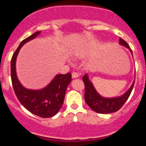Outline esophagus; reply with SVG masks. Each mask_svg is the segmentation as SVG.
Segmentation results:
<instances>
[{
    "instance_id": "obj_1",
    "label": "esophagus",
    "mask_w": 146,
    "mask_h": 146,
    "mask_svg": "<svg viewBox=\"0 0 146 146\" xmlns=\"http://www.w3.org/2000/svg\"><path fill=\"white\" fill-rule=\"evenodd\" d=\"M72 78H77V77H79V74H78V73H77V72H72Z\"/></svg>"
}]
</instances>
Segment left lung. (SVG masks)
<instances>
[{
  "label": "left lung",
  "mask_w": 146,
  "mask_h": 146,
  "mask_svg": "<svg viewBox=\"0 0 146 146\" xmlns=\"http://www.w3.org/2000/svg\"><path fill=\"white\" fill-rule=\"evenodd\" d=\"M120 44L125 46L130 50L129 44L122 38L119 39ZM131 54L132 51L130 50ZM82 80L85 84V101L91 109L98 113H111L118 111L121 108L126 100L129 97L131 91L133 89L135 82L132 83L130 88L123 95L119 97L104 98L100 96L94 88L91 82L89 80L87 74L82 77Z\"/></svg>",
  "instance_id": "obj_1"
}]
</instances>
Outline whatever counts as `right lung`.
<instances>
[{
  "label": "right lung",
  "instance_id": "obj_1",
  "mask_svg": "<svg viewBox=\"0 0 146 146\" xmlns=\"http://www.w3.org/2000/svg\"><path fill=\"white\" fill-rule=\"evenodd\" d=\"M37 31L22 41L13 54L11 60V78L12 86L18 100L28 111L42 118H50L57 114L64 103L67 86L72 81L70 72L57 74L50 84L40 90H30L23 87L16 74V59L20 48L24 44L37 36Z\"/></svg>",
  "mask_w": 146,
  "mask_h": 146
}]
</instances>
